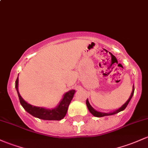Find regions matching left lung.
<instances>
[{
  "label": "left lung",
  "mask_w": 148,
  "mask_h": 148,
  "mask_svg": "<svg viewBox=\"0 0 148 148\" xmlns=\"http://www.w3.org/2000/svg\"><path fill=\"white\" fill-rule=\"evenodd\" d=\"M133 88H134V87H133ZM134 88H133V91H132V92H131V96H130V98H129V100H128L126 102V103L124 104V105H123L122 106H121V108L119 109V110H115V111L113 112H111V113H103V112H100L96 111V110H94V109L92 108L91 106H90V103H89V102H88V99L86 100L87 108H88V109L89 111H90V112L93 115V116H97V117H103V116H110V115L115 114L119 113V112H121V111H122V110H124V109L126 108V106H127L128 104H129V103L130 102V100H131V98H132L133 95H134Z\"/></svg>",
  "instance_id": "obj_1"
}]
</instances>
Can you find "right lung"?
I'll return each instance as SVG.
<instances>
[{
    "label": "right lung",
    "instance_id": "add662e5",
    "mask_svg": "<svg viewBox=\"0 0 148 148\" xmlns=\"http://www.w3.org/2000/svg\"><path fill=\"white\" fill-rule=\"evenodd\" d=\"M15 88L18 94L19 102L22 106L23 107L24 110L29 112L32 116L38 119L43 120H56L59 121L64 117L67 112L68 107L70 104L75 90H71L70 91L66 92L63 97L62 100L60 103V105L56 108L53 110H47V109L39 108V107L32 106L29 105L23 100V98L21 97L20 94L18 91V77L16 79L15 82Z\"/></svg>",
    "mask_w": 148,
    "mask_h": 148
}]
</instances>
